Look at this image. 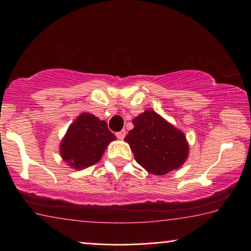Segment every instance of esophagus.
<instances>
[{"instance_id": "1", "label": "esophagus", "mask_w": 251, "mask_h": 251, "mask_svg": "<svg viewBox=\"0 0 251 251\" xmlns=\"http://www.w3.org/2000/svg\"><path fill=\"white\" fill-rule=\"evenodd\" d=\"M125 135H126L125 131H120V132H117L116 133V136L119 139V140H123V139L125 138Z\"/></svg>"}]
</instances>
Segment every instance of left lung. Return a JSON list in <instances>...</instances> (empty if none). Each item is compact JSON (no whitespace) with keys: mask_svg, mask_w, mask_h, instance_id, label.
<instances>
[{"mask_svg":"<svg viewBox=\"0 0 251 251\" xmlns=\"http://www.w3.org/2000/svg\"><path fill=\"white\" fill-rule=\"evenodd\" d=\"M132 123L134 127L125 141L142 168L162 176L183 166L189 156V142L180 129L153 110H146Z\"/></svg>","mask_w":251,"mask_h":251,"instance_id":"obj_1","label":"left lung"}]
</instances>
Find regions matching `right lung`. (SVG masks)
<instances>
[{"label": "right lung", "instance_id": "add662e5", "mask_svg": "<svg viewBox=\"0 0 251 251\" xmlns=\"http://www.w3.org/2000/svg\"><path fill=\"white\" fill-rule=\"evenodd\" d=\"M116 136L105 120L83 112L73 122L60 142V156L71 168L82 170L94 166L103 156Z\"/></svg>", "mask_w": 251, "mask_h": 251}]
</instances>
